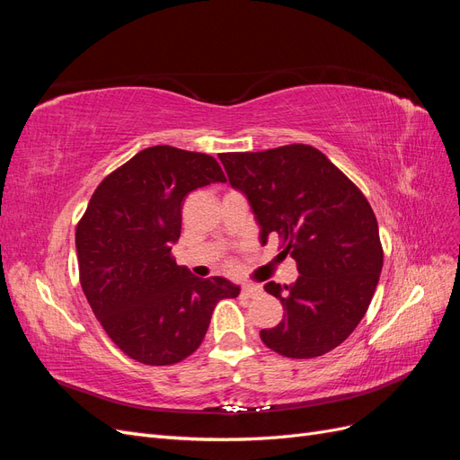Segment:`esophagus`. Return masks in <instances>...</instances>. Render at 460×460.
Segmentation results:
<instances>
[{"mask_svg":"<svg viewBox=\"0 0 460 460\" xmlns=\"http://www.w3.org/2000/svg\"><path fill=\"white\" fill-rule=\"evenodd\" d=\"M262 294L261 286H253V284H243L242 286V296L243 297H259Z\"/></svg>","mask_w":460,"mask_h":460,"instance_id":"1","label":"esophagus"}]
</instances>
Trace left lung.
<instances>
[{
    "instance_id": "obj_1",
    "label": "left lung",
    "mask_w": 460,
    "mask_h": 460,
    "mask_svg": "<svg viewBox=\"0 0 460 460\" xmlns=\"http://www.w3.org/2000/svg\"><path fill=\"white\" fill-rule=\"evenodd\" d=\"M218 157L252 205L261 243L278 234L297 262L294 284L264 286L280 299L284 318L261 330L262 343L291 358L332 351L365 316L380 280L384 252L370 203L311 146Z\"/></svg>"
}]
</instances>
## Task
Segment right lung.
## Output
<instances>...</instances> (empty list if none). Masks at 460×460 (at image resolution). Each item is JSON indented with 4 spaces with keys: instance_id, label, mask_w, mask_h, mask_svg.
I'll return each mask as SVG.
<instances>
[{
    "instance_id": "obj_1",
    "label": "right lung",
    "mask_w": 460,
    "mask_h": 460,
    "mask_svg": "<svg viewBox=\"0 0 460 460\" xmlns=\"http://www.w3.org/2000/svg\"><path fill=\"white\" fill-rule=\"evenodd\" d=\"M213 182H226L215 157L153 146L97 186L78 222L82 289L107 336L137 363H180L201 345L215 305L240 296L226 278L205 280L171 257L184 198Z\"/></svg>"
}]
</instances>
